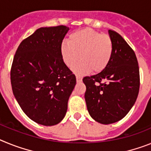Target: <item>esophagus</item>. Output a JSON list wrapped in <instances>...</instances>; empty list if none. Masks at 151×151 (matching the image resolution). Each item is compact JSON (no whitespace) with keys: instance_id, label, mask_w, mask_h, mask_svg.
Instances as JSON below:
<instances>
[{"instance_id":"obj_1","label":"esophagus","mask_w":151,"mask_h":151,"mask_svg":"<svg viewBox=\"0 0 151 151\" xmlns=\"http://www.w3.org/2000/svg\"><path fill=\"white\" fill-rule=\"evenodd\" d=\"M76 79H77V82H81V81H82V77L80 75H76Z\"/></svg>"}]
</instances>
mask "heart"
Returning a JSON list of instances; mask_svg holds the SVG:
<instances>
[{"instance_id": "b5f03b06", "label": "heart", "mask_w": 151, "mask_h": 151, "mask_svg": "<svg viewBox=\"0 0 151 151\" xmlns=\"http://www.w3.org/2000/svg\"><path fill=\"white\" fill-rule=\"evenodd\" d=\"M113 44L111 38L106 34L90 28L77 30L69 36L68 42H63L61 55L68 68L74 67L77 73L83 74L91 70L99 73L105 70L112 59Z\"/></svg>"}]
</instances>
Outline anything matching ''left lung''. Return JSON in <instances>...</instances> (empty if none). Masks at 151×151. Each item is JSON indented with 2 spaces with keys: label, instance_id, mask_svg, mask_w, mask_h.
<instances>
[{
  "label": "left lung",
  "instance_id": "1",
  "mask_svg": "<svg viewBox=\"0 0 151 151\" xmlns=\"http://www.w3.org/2000/svg\"><path fill=\"white\" fill-rule=\"evenodd\" d=\"M113 44L112 59L96 75L83 77L85 100L90 116L101 124L122 119L134 106L140 88L139 67L135 53L114 30H109Z\"/></svg>",
  "mask_w": 151,
  "mask_h": 151
}]
</instances>
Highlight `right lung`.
Returning <instances> with one entry per match:
<instances>
[{
    "instance_id": "obj_1",
    "label": "right lung",
    "mask_w": 151,
    "mask_h": 151,
    "mask_svg": "<svg viewBox=\"0 0 151 151\" xmlns=\"http://www.w3.org/2000/svg\"><path fill=\"white\" fill-rule=\"evenodd\" d=\"M69 27H42L21 42L10 70L14 95L24 113L52 126L65 116L76 77L63 61L61 45Z\"/></svg>"
}]
</instances>
